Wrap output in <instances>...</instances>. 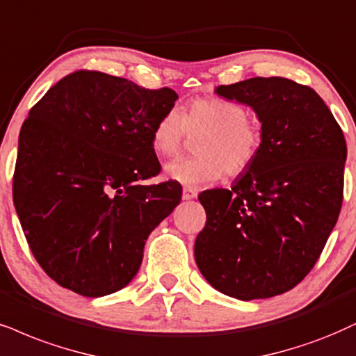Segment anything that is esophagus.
I'll return each mask as SVG.
<instances>
[{"label": "esophagus", "instance_id": "obj_1", "mask_svg": "<svg viewBox=\"0 0 356 356\" xmlns=\"http://www.w3.org/2000/svg\"><path fill=\"white\" fill-rule=\"evenodd\" d=\"M198 196V190H195V188H183V200H193Z\"/></svg>", "mask_w": 356, "mask_h": 356}]
</instances>
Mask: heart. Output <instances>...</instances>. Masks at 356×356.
<instances>
[{"label": "heart", "instance_id": "b5f03b06", "mask_svg": "<svg viewBox=\"0 0 356 356\" xmlns=\"http://www.w3.org/2000/svg\"><path fill=\"white\" fill-rule=\"evenodd\" d=\"M203 137L195 158H177L165 166L166 175L188 186L209 185L222 175L236 178L257 160L262 129L249 120L243 105L222 97H198L178 111H168L152 129V148L158 156L178 155L186 135Z\"/></svg>", "mask_w": 356, "mask_h": 356}]
</instances>
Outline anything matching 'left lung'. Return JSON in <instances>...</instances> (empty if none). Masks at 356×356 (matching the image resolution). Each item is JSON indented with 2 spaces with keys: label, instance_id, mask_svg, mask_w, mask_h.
Masks as SVG:
<instances>
[{
  "label": "left lung",
  "instance_id": "left-lung-1",
  "mask_svg": "<svg viewBox=\"0 0 356 356\" xmlns=\"http://www.w3.org/2000/svg\"><path fill=\"white\" fill-rule=\"evenodd\" d=\"M259 117L262 148L231 190L200 195L206 225L195 243L204 279L239 300L296 287L318 261L343 201L346 143L309 86L252 77L216 87Z\"/></svg>",
  "mask_w": 356,
  "mask_h": 356
}]
</instances>
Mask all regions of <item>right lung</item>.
Instances as JSON below:
<instances>
[{"label":"right lung","mask_w":356,"mask_h":356,"mask_svg":"<svg viewBox=\"0 0 356 356\" xmlns=\"http://www.w3.org/2000/svg\"><path fill=\"white\" fill-rule=\"evenodd\" d=\"M177 99L82 69L29 111L13 201L34 259L60 287L102 297L138 272L148 234L181 201L171 179L140 185L160 173L152 129Z\"/></svg>","instance_id":"1"}]
</instances>
